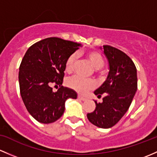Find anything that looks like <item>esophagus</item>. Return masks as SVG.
<instances>
[{"label": "esophagus", "instance_id": "obj_1", "mask_svg": "<svg viewBox=\"0 0 157 157\" xmlns=\"http://www.w3.org/2000/svg\"><path fill=\"white\" fill-rule=\"evenodd\" d=\"M78 98L79 100H81V101H85V100H86V98H85V97L82 96V95H78Z\"/></svg>", "mask_w": 157, "mask_h": 157}]
</instances>
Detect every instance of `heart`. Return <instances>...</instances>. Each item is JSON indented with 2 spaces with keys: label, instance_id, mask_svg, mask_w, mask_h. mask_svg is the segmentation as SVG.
<instances>
[{
  "label": "heart",
  "instance_id": "heart-1",
  "mask_svg": "<svg viewBox=\"0 0 157 157\" xmlns=\"http://www.w3.org/2000/svg\"><path fill=\"white\" fill-rule=\"evenodd\" d=\"M85 56L91 63L92 67L95 69H100L104 64V59L102 55L99 52L95 51H89L85 53ZM76 55L75 54H71L67 58L65 64V70L68 73L72 72L75 64ZM67 86L71 89H73L75 91L80 94H85L88 90H91L94 87V82L91 79H85L80 76H74L69 78L67 82Z\"/></svg>",
  "mask_w": 157,
  "mask_h": 157
}]
</instances>
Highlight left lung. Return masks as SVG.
Instances as JSON below:
<instances>
[{"mask_svg":"<svg viewBox=\"0 0 157 157\" xmlns=\"http://www.w3.org/2000/svg\"><path fill=\"white\" fill-rule=\"evenodd\" d=\"M103 53L109 62V74L94 94L105 97L101 103L95 101L96 108L87 117L93 125L109 128L128 109L138 88V78L135 63L127 54L109 45H103Z\"/></svg>","mask_w":157,"mask_h":157,"instance_id":"1","label":"left lung"}]
</instances>
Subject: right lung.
Listing matches in <instances>:
<instances>
[{"label":"right lung","instance_id":"obj_1","mask_svg":"<svg viewBox=\"0 0 157 157\" xmlns=\"http://www.w3.org/2000/svg\"><path fill=\"white\" fill-rule=\"evenodd\" d=\"M81 44L52 37L32 44L24 55L19 67L20 94L31 116L44 124L59 119L69 98L76 99L77 93L62 85L67 58ZM59 85L54 92L51 85Z\"/></svg>","mask_w":157,"mask_h":157}]
</instances>
